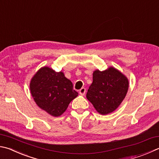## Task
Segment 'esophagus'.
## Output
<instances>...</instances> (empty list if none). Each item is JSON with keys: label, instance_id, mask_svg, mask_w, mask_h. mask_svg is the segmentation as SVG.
Segmentation results:
<instances>
[{"label": "esophagus", "instance_id": "1", "mask_svg": "<svg viewBox=\"0 0 159 159\" xmlns=\"http://www.w3.org/2000/svg\"><path fill=\"white\" fill-rule=\"evenodd\" d=\"M85 88H82L81 89L79 90V94L80 95H84L85 94Z\"/></svg>", "mask_w": 159, "mask_h": 159}]
</instances>
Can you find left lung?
<instances>
[{"label":"left lung","instance_id":"left-lung-1","mask_svg":"<svg viewBox=\"0 0 159 159\" xmlns=\"http://www.w3.org/2000/svg\"><path fill=\"white\" fill-rule=\"evenodd\" d=\"M92 76L93 81L86 97L99 114L111 113L125 99L129 85L127 77L113 67L95 70Z\"/></svg>","mask_w":159,"mask_h":159}]
</instances>
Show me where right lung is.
Here are the masks:
<instances>
[{
    "instance_id": "right-lung-1",
    "label": "right lung",
    "mask_w": 159,
    "mask_h": 159,
    "mask_svg": "<svg viewBox=\"0 0 159 159\" xmlns=\"http://www.w3.org/2000/svg\"><path fill=\"white\" fill-rule=\"evenodd\" d=\"M30 90L36 104L53 117L64 113L79 94L62 71L56 72L47 66L40 68L32 77Z\"/></svg>"
}]
</instances>
